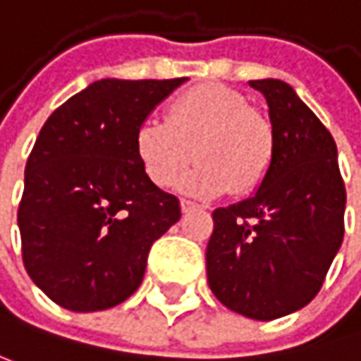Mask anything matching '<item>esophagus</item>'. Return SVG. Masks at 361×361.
<instances>
[{
	"instance_id": "1",
	"label": "esophagus",
	"mask_w": 361,
	"mask_h": 361,
	"mask_svg": "<svg viewBox=\"0 0 361 361\" xmlns=\"http://www.w3.org/2000/svg\"><path fill=\"white\" fill-rule=\"evenodd\" d=\"M195 209H199V205L193 203V201H189V199H180V212L183 214H191Z\"/></svg>"
}]
</instances>
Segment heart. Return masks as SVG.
I'll list each match as a JSON object with an SVG mask.
<instances>
[{
	"mask_svg": "<svg viewBox=\"0 0 361 361\" xmlns=\"http://www.w3.org/2000/svg\"><path fill=\"white\" fill-rule=\"evenodd\" d=\"M135 152L156 187H172L195 158V168L180 180L183 193L209 199L234 189L248 195L269 172L275 135L269 118L250 109L245 96L203 84L180 94L168 106L166 121H142Z\"/></svg>",
	"mask_w": 361,
	"mask_h": 361,
	"instance_id": "obj_1",
	"label": "heart"
}]
</instances>
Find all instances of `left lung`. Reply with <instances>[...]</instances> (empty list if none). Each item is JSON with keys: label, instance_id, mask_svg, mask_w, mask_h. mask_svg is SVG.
Here are the masks:
<instances>
[{"label": "left lung", "instance_id": "obj_1", "mask_svg": "<svg viewBox=\"0 0 361 361\" xmlns=\"http://www.w3.org/2000/svg\"><path fill=\"white\" fill-rule=\"evenodd\" d=\"M265 96L275 154L261 187L218 207L207 281L219 302L255 321L304 308L343 243L345 185L333 135L281 80H250Z\"/></svg>", "mask_w": 361, "mask_h": 361}]
</instances>
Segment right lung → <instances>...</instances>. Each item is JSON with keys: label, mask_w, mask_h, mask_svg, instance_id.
Listing matches in <instances>:
<instances>
[{"label": "right lung", "mask_w": 361, "mask_h": 361, "mask_svg": "<svg viewBox=\"0 0 361 361\" xmlns=\"http://www.w3.org/2000/svg\"><path fill=\"white\" fill-rule=\"evenodd\" d=\"M187 80H98L42 125L18 228L30 279L61 308L125 302L142 286L152 245L180 218L178 199L147 178L135 133Z\"/></svg>", "instance_id": "add662e5"}]
</instances>
